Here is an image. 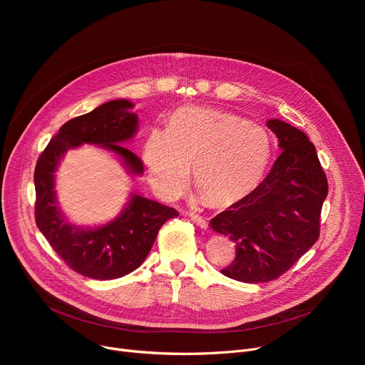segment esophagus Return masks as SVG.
Listing matches in <instances>:
<instances>
[{
    "label": "esophagus",
    "instance_id": "obj_1",
    "mask_svg": "<svg viewBox=\"0 0 365 365\" xmlns=\"http://www.w3.org/2000/svg\"><path fill=\"white\" fill-rule=\"evenodd\" d=\"M189 219L192 220L194 223H197L200 227H202V229H207L208 227V225H207V220L205 219H202L201 216H198V215H194V213H189Z\"/></svg>",
    "mask_w": 365,
    "mask_h": 365
}]
</instances>
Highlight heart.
Listing matches in <instances>:
<instances>
[{"mask_svg": "<svg viewBox=\"0 0 365 365\" xmlns=\"http://www.w3.org/2000/svg\"><path fill=\"white\" fill-rule=\"evenodd\" d=\"M142 158L155 192L168 201L182 195L189 168L210 204L229 205L257 186L271 158L267 131L234 113L186 106L170 117L167 130L152 128Z\"/></svg>", "mask_w": 365, "mask_h": 365, "instance_id": "heart-1", "label": "heart"}]
</instances>
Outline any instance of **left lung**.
<instances>
[{
    "mask_svg": "<svg viewBox=\"0 0 365 365\" xmlns=\"http://www.w3.org/2000/svg\"><path fill=\"white\" fill-rule=\"evenodd\" d=\"M266 124L278 138L281 155L255 190L208 225L235 244L237 256L222 274L250 284L278 278L315 244L329 192L309 138L277 118Z\"/></svg>",
    "mask_w": 365,
    "mask_h": 365,
    "instance_id": "1",
    "label": "left lung"
}]
</instances>
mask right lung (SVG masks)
<instances>
[{
    "label": "right lung",
    "mask_w": 365,
    "mask_h": 365,
    "mask_svg": "<svg viewBox=\"0 0 365 365\" xmlns=\"http://www.w3.org/2000/svg\"><path fill=\"white\" fill-rule=\"evenodd\" d=\"M127 99L109 101L65 123L35 167V222L53 250L75 272L93 279L121 278L143 263L161 226L178 217L175 208L131 190L117 217L98 225L69 222L59 207L56 171L69 149L94 145L110 152L130 176H142L143 164L123 146L136 136L139 117Z\"/></svg>",
    "instance_id": "obj_1"
}]
</instances>
